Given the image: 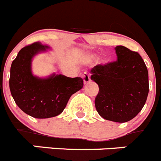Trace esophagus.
<instances>
[{
	"label": "esophagus",
	"instance_id": "1",
	"mask_svg": "<svg viewBox=\"0 0 161 161\" xmlns=\"http://www.w3.org/2000/svg\"><path fill=\"white\" fill-rule=\"evenodd\" d=\"M82 79H83L84 83H85V84H88V82L91 80L90 76L88 74V73H85V74H83V76H82Z\"/></svg>",
	"mask_w": 161,
	"mask_h": 161
}]
</instances>
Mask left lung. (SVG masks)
I'll return each mask as SVG.
<instances>
[{
	"label": "left lung",
	"mask_w": 161,
	"mask_h": 161,
	"mask_svg": "<svg viewBox=\"0 0 161 161\" xmlns=\"http://www.w3.org/2000/svg\"><path fill=\"white\" fill-rule=\"evenodd\" d=\"M117 60L92 69L91 79L99 86L95 106L106 120L125 122L143 108L148 94L147 67L137 52L115 47Z\"/></svg>",
	"instance_id": "obj_1"
}]
</instances>
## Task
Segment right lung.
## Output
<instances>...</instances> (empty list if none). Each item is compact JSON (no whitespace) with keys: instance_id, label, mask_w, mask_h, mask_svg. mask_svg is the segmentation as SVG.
Listing matches in <instances>:
<instances>
[{"instance_id":"add662e5","label":"right lung","mask_w":161,"mask_h":161,"mask_svg":"<svg viewBox=\"0 0 161 161\" xmlns=\"http://www.w3.org/2000/svg\"><path fill=\"white\" fill-rule=\"evenodd\" d=\"M45 47L39 42L24 47L13 60L10 69L9 88L15 102L24 112L36 119L60 114L72 95L84 86L80 77L71 78L60 74L39 79L32 75V58L45 50Z\"/></svg>"}]
</instances>
